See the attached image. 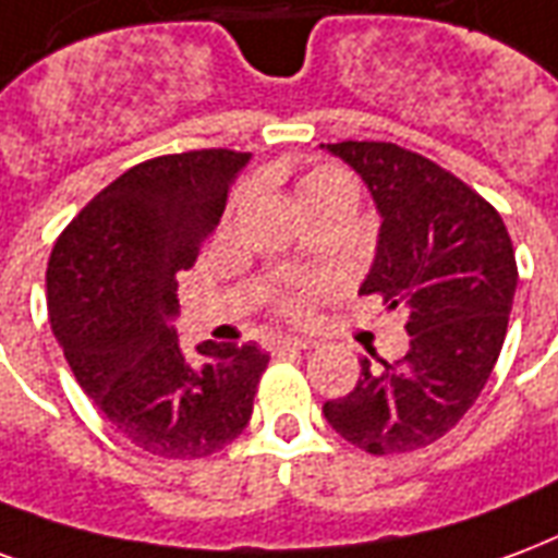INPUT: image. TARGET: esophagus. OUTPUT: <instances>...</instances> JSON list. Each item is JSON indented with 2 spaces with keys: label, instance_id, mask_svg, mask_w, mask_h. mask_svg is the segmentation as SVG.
I'll list each match as a JSON object with an SVG mask.
<instances>
[{
  "label": "esophagus",
  "instance_id": "esophagus-1",
  "mask_svg": "<svg viewBox=\"0 0 558 558\" xmlns=\"http://www.w3.org/2000/svg\"><path fill=\"white\" fill-rule=\"evenodd\" d=\"M308 344H312V341L300 339V336H274V339L267 341L264 348L274 353L276 351H306Z\"/></svg>",
  "mask_w": 558,
  "mask_h": 558
}]
</instances>
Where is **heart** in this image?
<instances>
[{"label": "heart", "mask_w": 558, "mask_h": 558, "mask_svg": "<svg viewBox=\"0 0 558 558\" xmlns=\"http://www.w3.org/2000/svg\"><path fill=\"white\" fill-rule=\"evenodd\" d=\"M296 193H300V202L303 207H315V205H324L329 198H336V195H344V193H353V184L348 174L336 169V166H315V169H308L303 178H300V184H296ZM240 198H243V190L234 195V205H238ZM306 300L308 296L303 291H291V294H284L279 300V306L282 312L288 315H300V312H306Z\"/></svg>", "instance_id": "obj_1"}]
</instances>
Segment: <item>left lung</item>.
Returning a JSON list of instances; mask_svg holds the SVG:
<instances>
[{
  "instance_id": "left-lung-1",
  "label": "left lung",
  "mask_w": 558,
  "mask_h": 558,
  "mask_svg": "<svg viewBox=\"0 0 558 558\" xmlns=\"http://www.w3.org/2000/svg\"><path fill=\"white\" fill-rule=\"evenodd\" d=\"M360 174L380 214L360 294L408 312L410 351L363 372L324 416L368 454L440 440L482 396L506 341L518 262L496 207L416 150L392 142L327 145Z\"/></svg>"
}]
</instances>
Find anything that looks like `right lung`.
<instances>
[{"instance_id": "1", "label": "right lung", "mask_w": 558, "mask_h": 558, "mask_svg": "<svg viewBox=\"0 0 558 558\" xmlns=\"http://www.w3.org/2000/svg\"><path fill=\"white\" fill-rule=\"evenodd\" d=\"M250 154L154 157L116 178L59 234L47 267L52 336L76 384L130 442L193 461L238 440L270 356L202 341L186 356L172 318L178 274L219 226Z\"/></svg>"}]
</instances>
